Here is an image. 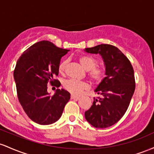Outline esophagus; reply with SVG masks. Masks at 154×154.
Listing matches in <instances>:
<instances>
[{
    "label": "esophagus",
    "mask_w": 154,
    "mask_h": 154,
    "mask_svg": "<svg viewBox=\"0 0 154 154\" xmlns=\"http://www.w3.org/2000/svg\"><path fill=\"white\" fill-rule=\"evenodd\" d=\"M79 98V96H77V95H71V99H75V100H78Z\"/></svg>",
    "instance_id": "34e87169"
}]
</instances>
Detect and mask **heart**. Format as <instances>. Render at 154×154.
Instances as JSON below:
<instances>
[{
  "instance_id": "heart-1",
  "label": "heart",
  "mask_w": 154,
  "mask_h": 154,
  "mask_svg": "<svg viewBox=\"0 0 154 154\" xmlns=\"http://www.w3.org/2000/svg\"><path fill=\"white\" fill-rule=\"evenodd\" d=\"M78 61L83 68L88 71V76L92 82L98 83L102 80L104 77V69L99 66H96L97 61L92 56L83 55L79 56ZM66 61H62L59 63L58 69L60 74H63L66 66ZM63 88L67 91L73 95H78L84 90L88 88V84L85 82L70 79L64 81L63 83Z\"/></svg>"
}]
</instances>
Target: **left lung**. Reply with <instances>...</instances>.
Wrapping results in <instances>:
<instances>
[{
	"mask_svg": "<svg viewBox=\"0 0 154 154\" xmlns=\"http://www.w3.org/2000/svg\"><path fill=\"white\" fill-rule=\"evenodd\" d=\"M85 51L101 56L106 75L95 90L100 97L94 98L85 117L95 128H109L122 117L130 105L135 88L133 68L128 58L114 45L100 44Z\"/></svg>",
	"mask_w": 154,
	"mask_h": 154,
	"instance_id": "1",
	"label": "left lung"
}]
</instances>
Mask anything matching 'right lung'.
<instances>
[{"instance_id":"1","label":"right lung","mask_w":154,"mask_h":154,"mask_svg":"<svg viewBox=\"0 0 154 154\" xmlns=\"http://www.w3.org/2000/svg\"><path fill=\"white\" fill-rule=\"evenodd\" d=\"M68 51L43 40L26 49L17 62L14 78L19 103L29 119L39 125L58 121L70 99V93L63 89H57L53 95L47 91L48 83L61 85L54 78L59 75L61 59Z\"/></svg>"}]
</instances>
